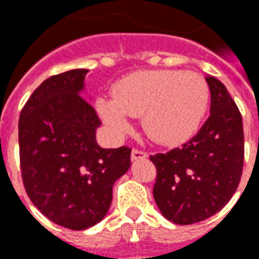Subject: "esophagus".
Here are the masks:
<instances>
[{"label":"esophagus","mask_w":259,"mask_h":259,"mask_svg":"<svg viewBox=\"0 0 259 259\" xmlns=\"http://www.w3.org/2000/svg\"><path fill=\"white\" fill-rule=\"evenodd\" d=\"M148 154L145 151H141V150H133L131 151V160L133 161H137V160H143V158H147Z\"/></svg>","instance_id":"obj_1"}]
</instances>
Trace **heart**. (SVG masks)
Wrapping results in <instances>:
<instances>
[{
  "instance_id": "1",
  "label": "heart",
  "mask_w": 259,
  "mask_h": 259,
  "mask_svg": "<svg viewBox=\"0 0 259 259\" xmlns=\"http://www.w3.org/2000/svg\"><path fill=\"white\" fill-rule=\"evenodd\" d=\"M209 104V88L194 72L143 70L114 88V98H99L96 111L115 133L130 130V116L143 115L145 134L158 144L174 145L197 131Z\"/></svg>"
}]
</instances>
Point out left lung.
<instances>
[{"label": "left lung", "instance_id": "8db88e82", "mask_svg": "<svg viewBox=\"0 0 259 259\" xmlns=\"http://www.w3.org/2000/svg\"><path fill=\"white\" fill-rule=\"evenodd\" d=\"M210 116L182 148L151 155L157 167L153 194L161 214L192 225L218 213L236 192L244 167L242 116L225 85L206 76Z\"/></svg>", "mask_w": 259, "mask_h": 259}]
</instances>
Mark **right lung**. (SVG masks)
Returning a JSON list of instances; mask_svg holds the SVG:
<instances>
[{"label":"right lung","mask_w":259,"mask_h":259,"mask_svg":"<svg viewBox=\"0 0 259 259\" xmlns=\"http://www.w3.org/2000/svg\"><path fill=\"white\" fill-rule=\"evenodd\" d=\"M86 69L46 79L18 121L20 163L25 192L52 222L82 231L101 222L114 183L131 165V148H102L101 121L82 96Z\"/></svg>","instance_id":"obj_1"}]
</instances>
